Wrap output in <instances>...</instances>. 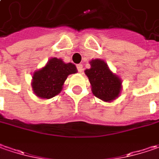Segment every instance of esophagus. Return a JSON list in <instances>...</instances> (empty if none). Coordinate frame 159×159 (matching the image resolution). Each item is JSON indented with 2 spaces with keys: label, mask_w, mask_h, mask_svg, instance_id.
<instances>
[{
  "label": "esophagus",
  "mask_w": 159,
  "mask_h": 159,
  "mask_svg": "<svg viewBox=\"0 0 159 159\" xmlns=\"http://www.w3.org/2000/svg\"><path fill=\"white\" fill-rule=\"evenodd\" d=\"M77 69H78L79 72H82L83 71V65L82 64H78L77 65Z\"/></svg>",
  "instance_id": "obj_1"
}]
</instances>
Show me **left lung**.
<instances>
[{"label": "left lung", "instance_id": "8db88e82", "mask_svg": "<svg viewBox=\"0 0 159 159\" xmlns=\"http://www.w3.org/2000/svg\"><path fill=\"white\" fill-rule=\"evenodd\" d=\"M90 69L85 70L95 97L105 102H111L119 97L122 89V80L113 73L107 64L100 59L92 60Z\"/></svg>", "mask_w": 159, "mask_h": 159}]
</instances>
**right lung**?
Returning <instances> with one entry per match:
<instances>
[{
	"instance_id": "obj_1",
	"label": "right lung",
	"mask_w": 159,
	"mask_h": 159,
	"mask_svg": "<svg viewBox=\"0 0 159 159\" xmlns=\"http://www.w3.org/2000/svg\"><path fill=\"white\" fill-rule=\"evenodd\" d=\"M76 72L77 68L73 63H65L61 59L53 57L33 74V91L40 98H52L61 91L68 76Z\"/></svg>"
}]
</instances>
